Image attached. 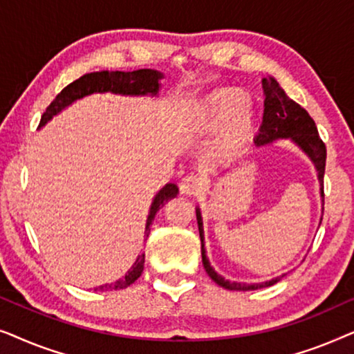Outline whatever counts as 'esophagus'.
I'll return each mask as SVG.
<instances>
[{
	"label": "esophagus",
	"instance_id": "esophagus-1",
	"mask_svg": "<svg viewBox=\"0 0 354 354\" xmlns=\"http://www.w3.org/2000/svg\"><path fill=\"white\" fill-rule=\"evenodd\" d=\"M178 188H180L182 195L193 196V195H198V193L201 192L203 182H201L198 177L188 176V177H185V178H183V180L180 182V185H178Z\"/></svg>",
	"mask_w": 354,
	"mask_h": 354
}]
</instances>
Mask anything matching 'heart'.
<instances>
[{
  "label": "heart",
  "mask_w": 354,
  "mask_h": 354,
  "mask_svg": "<svg viewBox=\"0 0 354 354\" xmlns=\"http://www.w3.org/2000/svg\"><path fill=\"white\" fill-rule=\"evenodd\" d=\"M187 125L198 138H212L207 159L212 164L236 161L254 137V113L245 90L221 86L201 96L188 114Z\"/></svg>",
  "instance_id": "heart-1"
}]
</instances>
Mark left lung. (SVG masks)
<instances>
[{
	"mask_svg": "<svg viewBox=\"0 0 354 354\" xmlns=\"http://www.w3.org/2000/svg\"><path fill=\"white\" fill-rule=\"evenodd\" d=\"M263 90L266 95L264 115L259 133L254 140L256 147H264V145H270L277 142V140H290V142L297 145V147L311 159L314 167H316L319 183H321V196L324 205V171H326L327 149L321 137H319L316 124H314L313 118L308 114L306 109H303L298 103H295L293 100L288 98L287 93H285L283 88L279 85V82L275 80L274 77L269 75L263 79ZM196 221L201 239L203 266H205L207 275H209L217 285H221L222 288L235 290V292H248V290L266 288L277 283L285 275L282 274L279 275V277L266 280V282L259 283L230 282V280H225L221 274H217L216 270L212 269L209 259H207L206 256L205 230H203V217L200 207H196Z\"/></svg>",
	"mask_w": 354,
	"mask_h": 354,
	"instance_id": "left-lung-1",
	"label": "left lung"
}]
</instances>
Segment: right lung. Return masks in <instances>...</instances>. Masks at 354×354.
Returning <instances> with one entry per match:
<instances>
[{
	"mask_svg": "<svg viewBox=\"0 0 354 354\" xmlns=\"http://www.w3.org/2000/svg\"><path fill=\"white\" fill-rule=\"evenodd\" d=\"M161 79L164 75L159 71L154 69H138L132 72L122 71H100L91 72V74L82 75L80 79L72 82L51 101L45 113L41 115L40 125L43 127L46 122L66 109L67 106L75 103L77 100L85 98L93 93H113L120 96H158L159 88H161ZM178 188L176 183H166L161 190L156 193L153 198L151 207H149L147 225H145V236L148 239L149 225L153 224L154 216L161 207L166 205L169 200L176 198ZM145 239V240H147ZM145 268V253H140L137 261H135L132 268L127 270V274L122 279L115 280L113 283H104L95 288V292H113V290H122L132 285L143 272Z\"/></svg>",
	"mask_w": 354,
	"mask_h": 354,
	"instance_id": "obj_1",
	"label": "right lung"
}]
</instances>
